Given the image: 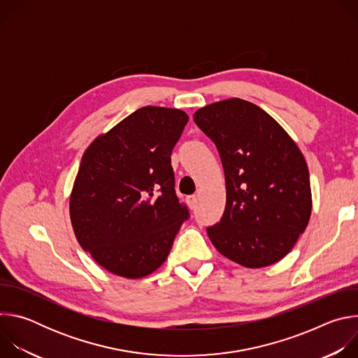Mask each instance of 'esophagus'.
<instances>
[{"mask_svg": "<svg viewBox=\"0 0 358 358\" xmlns=\"http://www.w3.org/2000/svg\"><path fill=\"white\" fill-rule=\"evenodd\" d=\"M196 202H198L196 195H188L187 196V203H188L189 208H195L196 207Z\"/></svg>", "mask_w": 358, "mask_h": 358, "instance_id": "esophagus-1", "label": "esophagus"}]
</instances>
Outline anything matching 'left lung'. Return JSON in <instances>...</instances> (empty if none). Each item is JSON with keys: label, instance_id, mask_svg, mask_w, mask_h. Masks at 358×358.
Returning <instances> with one entry per match:
<instances>
[{"label": "left lung", "instance_id": "obj_1", "mask_svg": "<svg viewBox=\"0 0 358 358\" xmlns=\"http://www.w3.org/2000/svg\"><path fill=\"white\" fill-rule=\"evenodd\" d=\"M195 124L217 145L227 206L207 234L225 258L264 268L283 259L312 214L309 169L297 144L265 110L234 97L201 108Z\"/></svg>", "mask_w": 358, "mask_h": 358}]
</instances>
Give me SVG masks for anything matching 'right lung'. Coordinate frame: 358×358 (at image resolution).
Instances as JSON below:
<instances>
[{"instance_id":"obj_1","label":"right lung","mask_w":358,"mask_h":358,"mask_svg":"<svg viewBox=\"0 0 358 358\" xmlns=\"http://www.w3.org/2000/svg\"><path fill=\"white\" fill-rule=\"evenodd\" d=\"M187 122L182 110L144 106L85 151L69 199L71 222L80 246L113 275L138 279L160 268L189 217L171 167Z\"/></svg>"}]
</instances>
